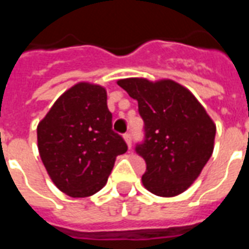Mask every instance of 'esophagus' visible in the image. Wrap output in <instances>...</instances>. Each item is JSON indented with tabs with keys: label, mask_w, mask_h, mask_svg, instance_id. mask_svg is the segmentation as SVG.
Here are the masks:
<instances>
[{
	"label": "esophagus",
	"mask_w": 249,
	"mask_h": 249,
	"mask_svg": "<svg viewBox=\"0 0 249 249\" xmlns=\"http://www.w3.org/2000/svg\"><path fill=\"white\" fill-rule=\"evenodd\" d=\"M124 140H125V142H126V145H128V148H130V146H132V137H130L129 133H125V135H124Z\"/></svg>",
	"instance_id": "obj_1"
}]
</instances>
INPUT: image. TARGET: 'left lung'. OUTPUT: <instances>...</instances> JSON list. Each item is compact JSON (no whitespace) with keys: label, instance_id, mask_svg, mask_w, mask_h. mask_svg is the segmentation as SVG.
<instances>
[{"label":"left lung","instance_id":"left-lung-1","mask_svg":"<svg viewBox=\"0 0 249 249\" xmlns=\"http://www.w3.org/2000/svg\"><path fill=\"white\" fill-rule=\"evenodd\" d=\"M137 100L144 142L136 152L146 164L142 184L162 197L178 196L198 178L212 156L216 125L197 98L173 80L117 81Z\"/></svg>","mask_w":249,"mask_h":249}]
</instances>
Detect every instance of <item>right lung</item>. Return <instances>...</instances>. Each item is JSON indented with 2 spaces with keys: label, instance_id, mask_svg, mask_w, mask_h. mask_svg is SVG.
Wrapping results in <instances>:
<instances>
[{
  "label": "right lung",
  "instance_id": "add662e5",
  "mask_svg": "<svg viewBox=\"0 0 249 249\" xmlns=\"http://www.w3.org/2000/svg\"><path fill=\"white\" fill-rule=\"evenodd\" d=\"M37 142L49 178L71 197L98 192L116 157L128 149L112 130L105 88L89 82H78L57 98L38 123Z\"/></svg>",
  "mask_w": 249,
  "mask_h": 249
}]
</instances>
